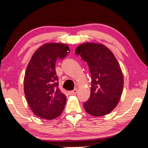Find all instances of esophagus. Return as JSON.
I'll return each mask as SVG.
<instances>
[{
  "label": "esophagus",
  "mask_w": 148,
  "mask_h": 148,
  "mask_svg": "<svg viewBox=\"0 0 148 148\" xmlns=\"http://www.w3.org/2000/svg\"><path fill=\"white\" fill-rule=\"evenodd\" d=\"M77 92H78L77 88H75V89H74L73 90H71V91H69V95H76V94L77 93Z\"/></svg>",
  "instance_id": "obj_1"
}]
</instances>
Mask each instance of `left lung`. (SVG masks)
<instances>
[{"label":"left lung","mask_w":148,"mask_h":148,"mask_svg":"<svg viewBox=\"0 0 148 148\" xmlns=\"http://www.w3.org/2000/svg\"><path fill=\"white\" fill-rule=\"evenodd\" d=\"M76 53L88 63L91 74L90 98L84 104L86 112L95 116L108 114L118 105L124 88V75L117 60L102 43H84Z\"/></svg>","instance_id":"1"}]
</instances>
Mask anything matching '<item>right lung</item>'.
I'll return each mask as SVG.
<instances>
[{
	"mask_svg": "<svg viewBox=\"0 0 148 148\" xmlns=\"http://www.w3.org/2000/svg\"><path fill=\"white\" fill-rule=\"evenodd\" d=\"M69 52L67 44L45 43L36 50L27 66L24 95L31 110L41 119H56L65 106L66 95L58 88L56 63Z\"/></svg>",
	"mask_w": 148,
	"mask_h": 148,
	"instance_id": "right-lung-1",
	"label": "right lung"
}]
</instances>
